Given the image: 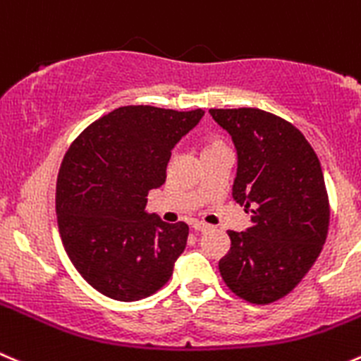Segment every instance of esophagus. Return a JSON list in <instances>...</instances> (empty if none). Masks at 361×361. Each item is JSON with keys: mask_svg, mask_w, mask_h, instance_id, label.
Segmentation results:
<instances>
[{"mask_svg": "<svg viewBox=\"0 0 361 361\" xmlns=\"http://www.w3.org/2000/svg\"><path fill=\"white\" fill-rule=\"evenodd\" d=\"M193 228H195V232H209V230H211V226H209L207 223L197 221V223H193Z\"/></svg>", "mask_w": 361, "mask_h": 361, "instance_id": "1", "label": "esophagus"}]
</instances>
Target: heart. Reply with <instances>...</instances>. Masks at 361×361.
Here are the masks:
<instances>
[{"label":"heart","mask_w":361,"mask_h":361,"mask_svg":"<svg viewBox=\"0 0 361 361\" xmlns=\"http://www.w3.org/2000/svg\"><path fill=\"white\" fill-rule=\"evenodd\" d=\"M225 147H226L225 142L216 135H207L204 140H202V154L212 152V150H218V149H225Z\"/></svg>","instance_id":"obj_1"}]
</instances>
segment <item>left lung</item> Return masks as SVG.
<instances>
[{"instance_id": "1", "label": "left lung", "mask_w": 361, "mask_h": 361, "mask_svg": "<svg viewBox=\"0 0 361 361\" xmlns=\"http://www.w3.org/2000/svg\"><path fill=\"white\" fill-rule=\"evenodd\" d=\"M238 149L232 195L252 212L246 232L228 230L219 273L235 296L281 300L310 271L328 235L329 200L317 154L303 133L259 108L209 109Z\"/></svg>"}]
</instances>
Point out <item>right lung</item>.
<instances>
[{
  "label": "right lung",
  "mask_w": 361,
  "mask_h": 361,
  "mask_svg": "<svg viewBox=\"0 0 361 361\" xmlns=\"http://www.w3.org/2000/svg\"><path fill=\"white\" fill-rule=\"evenodd\" d=\"M204 116L122 106L72 142L56 180L58 230L68 259L104 296L138 301L170 280L190 228L145 211L164 184L175 143Z\"/></svg>",
  "instance_id": "1"
}]
</instances>
